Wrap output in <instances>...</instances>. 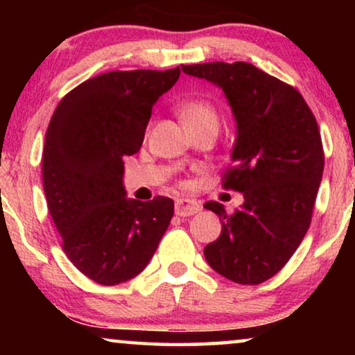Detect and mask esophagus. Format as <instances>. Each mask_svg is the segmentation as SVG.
Returning <instances> with one entry per match:
<instances>
[{"label": "esophagus", "mask_w": 355, "mask_h": 355, "mask_svg": "<svg viewBox=\"0 0 355 355\" xmlns=\"http://www.w3.org/2000/svg\"><path fill=\"white\" fill-rule=\"evenodd\" d=\"M200 203L193 198H178L174 210H176L178 216H192L197 211H200Z\"/></svg>", "instance_id": "1"}]
</instances>
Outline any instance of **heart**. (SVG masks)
<instances>
[{"label": "heart", "instance_id": "heart-1", "mask_svg": "<svg viewBox=\"0 0 355 355\" xmlns=\"http://www.w3.org/2000/svg\"><path fill=\"white\" fill-rule=\"evenodd\" d=\"M179 114L186 124V128L197 129L207 124H218V113L208 101L189 100L179 106Z\"/></svg>", "mask_w": 355, "mask_h": 355}]
</instances>
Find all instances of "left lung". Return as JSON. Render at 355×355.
Listing matches in <instances>:
<instances>
[{"mask_svg":"<svg viewBox=\"0 0 355 355\" xmlns=\"http://www.w3.org/2000/svg\"><path fill=\"white\" fill-rule=\"evenodd\" d=\"M181 69L221 89L236 123L225 187L244 193V203L232 215L218 202L203 205L223 226L203 255L225 278L260 284L288 263L310 226L324 164L317 121L297 90L249 62Z\"/></svg>","mask_w":355,"mask_h":355,"instance_id":"1","label":"left lung"}]
</instances>
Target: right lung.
I'll return each instance as SVG.
<instances>
[{
  "label": "right lung",
  "instance_id": "add662e5",
  "mask_svg": "<svg viewBox=\"0 0 355 355\" xmlns=\"http://www.w3.org/2000/svg\"><path fill=\"white\" fill-rule=\"evenodd\" d=\"M179 76V67L96 76L60 101L46 129L48 210L67 259L98 284L137 276L173 218L171 198H128L123 158L142 147L153 105Z\"/></svg>",
  "mask_w": 355,
  "mask_h": 355
}]
</instances>
